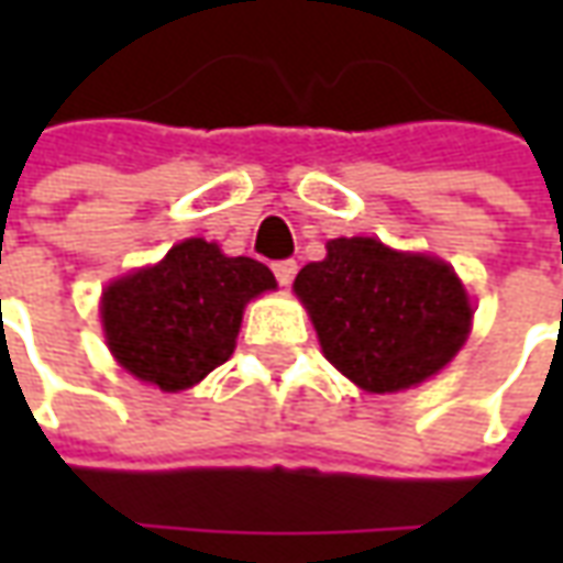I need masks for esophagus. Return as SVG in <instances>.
<instances>
[{
  "label": "esophagus",
  "instance_id": "obj_1",
  "mask_svg": "<svg viewBox=\"0 0 563 563\" xmlns=\"http://www.w3.org/2000/svg\"><path fill=\"white\" fill-rule=\"evenodd\" d=\"M295 274H298V265H295L292 258H283V262H274V277L280 286H289L295 280Z\"/></svg>",
  "mask_w": 563,
  "mask_h": 563
}]
</instances>
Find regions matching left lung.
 <instances>
[{
    "label": "left lung",
    "mask_w": 563,
    "mask_h": 563,
    "mask_svg": "<svg viewBox=\"0 0 563 563\" xmlns=\"http://www.w3.org/2000/svg\"><path fill=\"white\" fill-rule=\"evenodd\" d=\"M331 365L365 391L410 389L452 362L471 331L455 271L374 238L329 241V256L295 277Z\"/></svg>",
    "instance_id": "left-lung-1"
}]
</instances>
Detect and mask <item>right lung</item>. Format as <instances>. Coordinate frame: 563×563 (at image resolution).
Here are the masks:
<instances>
[{
	"instance_id": "obj_1",
	"label": "right lung",
	"mask_w": 563,
	"mask_h": 563,
	"mask_svg": "<svg viewBox=\"0 0 563 563\" xmlns=\"http://www.w3.org/2000/svg\"><path fill=\"white\" fill-rule=\"evenodd\" d=\"M274 286L268 265L189 238L104 289V338L129 374L162 391L189 389L229 362L246 301Z\"/></svg>"
}]
</instances>
